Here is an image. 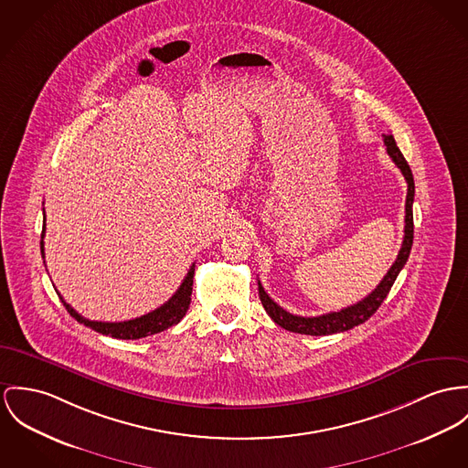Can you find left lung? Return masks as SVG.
Listing matches in <instances>:
<instances>
[{"label":"left lung","instance_id":"left-lung-1","mask_svg":"<svg viewBox=\"0 0 468 468\" xmlns=\"http://www.w3.org/2000/svg\"><path fill=\"white\" fill-rule=\"evenodd\" d=\"M385 145L387 151L390 154V158L394 160L397 167L400 169L404 180L408 183V194H406V217H404V240L400 246V251L397 254L394 265L388 269L387 276L381 280V283L374 288L365 299H361L360 303L342 308L340 312H331L325 315L319 317H299V315H292L287 310H283L282 306H278L269 293L263 290L261 283L258 282V293H260V301L265 308V312L269 314V317L282 325L283 329L292 331V333H301V335H314V336H323V335H333V333H342L347 331L355 325L368 321L378 308L381 306V303L385 301V297L388 295L390 288L394 285V282L399 276V272L402 271V267L408 261V256L413 246V197H415V181L411 169L408 165V162L404 160L400 149L397 147L396 139L392 135H385Z\"/></svg>","mask_w":468,"mask_h":468}]
</instances>
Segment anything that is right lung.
I'll return each instance as SVG.
<instances>
[{"mask_svg":"<svg viewBox=\"0 0 468 468\" xmlns=\"http://www.w3.org/2000/svg\"><path fill=\"white\" fill-rule=\"evenodd\" d=\"M44 233H46V216H44V224H42V235H40V252H42V258H44ZM194 263L192 267L188 269L183 283L180 288L176 290V293L167 301L164 303L160 308L145 314L143 317H137V319H132V321H124V323H100V321H89L85 317H81L71 304H68L64 301V297L60 295L66 310L69 312V315L74 317L76 321L101 335H107L112 338H121V340H137V338H143L147 335H154V333H160L175 324L180 323L181 319L185 317L186 310H188V304H190V295H192V283H194Z\"/></svg>","mask_w":468,"mask_h":468,"instance_id":"right-lung-1","label":"right lung"}]
</instances>
